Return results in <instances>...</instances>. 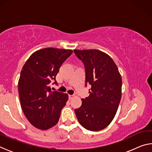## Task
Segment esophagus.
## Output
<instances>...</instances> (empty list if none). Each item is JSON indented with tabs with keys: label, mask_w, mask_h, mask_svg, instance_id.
Listing matches in <instances>:
<instances>
[{
	"label": "esophagus",
	"mask_w": 152,
	"mask_h": 152,
	"mask_svg": "<svg viewBox=\"0 0 152 152\" xmlns=\"http://www.w3.org/2000/svg\"><path fill=\"white\" fill-rule=\"evenodd\" d=\"M73 96H74V95H71V94H70V95H69V99H72V98H73Z\"/></svg>",
	"instance_id": "1"
}]
</instances>
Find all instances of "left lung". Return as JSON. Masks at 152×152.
<instances>
[{
	"instance_id": "left-lung-1",
	"label": "left lung",
	"mask_w": 152,
	"mask_h": 152,
	"mask_svg": "<svg viewBox=\"0 0 152 152\" xmlns=\"http://www.w3.org/2000/svg\"><path fill=\"white\" fill-rule=\"evenodd\" d=\"M86 72V86L91 85L90 95L82 99L75 109L77 119L87 130L97 132L107 127L116 115L121 99L122 79L110 56L98 50H74Z\"/></svg>"
}]
</instances>
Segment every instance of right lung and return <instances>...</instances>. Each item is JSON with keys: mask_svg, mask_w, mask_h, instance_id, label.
<instances>
[{"mask_svg": "<svg viewBox=\"0 0 152 152\" xmlns=\"http://www.w3.org/2000/svg\"><path fill=\"white\" fill-rule=\"evenodd\" d=\"M72 50L48 48L31 55L23 67L18 82L20 104L31 124L42 130L57 124L68 95L51 91L50 83L72 53Z\"/></svg>", "mask_w": 152, "mask_h": 152, "instance_id": "right-lung-1", "label": "right lung"}]
</instances>
